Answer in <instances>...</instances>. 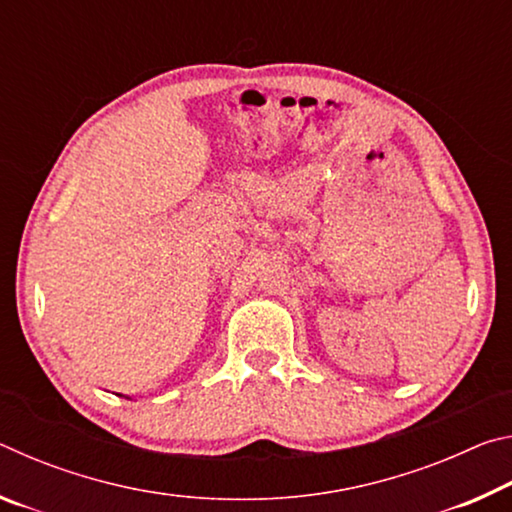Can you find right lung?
I'll return each instance as SVG.
<instances>
[{"label":"right lung","instance_id":"add662e5","mask_svg":"<svg viewBox=\"0 0 512 512\" xmlns=\"http://www.w3.org/2000/svg\"><path fill=\"white\" fill-rule=\"evenodd\" d=\"M128 400H131V397H128Z\"/></svg>","mask_w":512,"mask_h":512}]
</instances>
